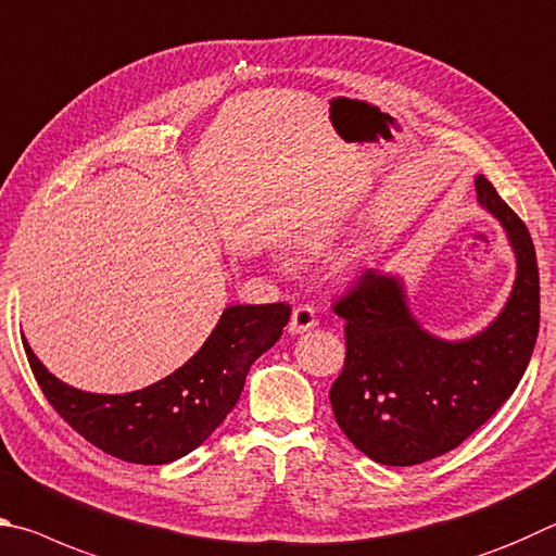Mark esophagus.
<instances>
[{
	"instance_id": "esophagus-1",
	"label": "esophagus",
	"mask_w": 556,
	"mask_h": 556,
	"mask_svg": "<svg viewBox=\"0 0 556 556\" xmlns=\"http://www.w3.org/2000/svg\"><path fill=\"white\" fill-rule=\"evenodd\" d=\"M317 327V315L315 309L309 305H300L293 309V317H290V334H303V332H309V329Z\"/></svg>"
}]
</instances>
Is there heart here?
I'll list each match as a JSON object with an SVG mask.
<instances>
[{
	"mask_svg": "<svg viewBox=\"0 0 556 556\" xmlns=\"http://www.w3.org/2000/svg\"><path fill=\"white\" fill-rule=\"evenodd\" d=\"M315 247H317V243H315Z\"/></svg>",
	"mask_w": 556,
	"mask_h": 556,
	"instance_id": "heart-1",
	"label": "heart"
}]
</instances>
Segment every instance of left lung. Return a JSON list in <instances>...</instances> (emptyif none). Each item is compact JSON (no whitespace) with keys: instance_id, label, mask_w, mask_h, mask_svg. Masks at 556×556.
<instances>
[{"instance_id":"1","label":"left lung","mask_w":556,"mask_h":556,"mask_svg":"<svg viewBox=\"0 0 556 556\" xmlns=\"http://www.w3.org/2000/svg\"><path fill=\"white\" fill-rule=\"evenodd\" d=\"M476 198L501 222L518 263L508 303L479 334H430L410 313L403 280L376 268L334 305L346 319V358L329 403L342 432L378 464L413 466L452 452L508 401L530 364L540 332L530 231L483 175Z\"/></svg>"}]
</instances>
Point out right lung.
Here are the masks:
<instances>
[{
  "mask_svg": "<svg viewBox=\"0 0 556 556\" xmlns=\"http://www.w3.org/2000/svg\"><path fill=\"white\" fill-rule=\"evenodd\" d=\"M290 319L286 303L231 305L200 352L178 371L124 395L87 393L26 358L55 413L102 452L131 464H170L207 440L237 405L251 364L268 352Z\"/></svg>",
  "mask_w": 556,
  "mask_h": 556,
  "instance_id": "add662e5",
  "label": "right lung"
}]
</instances>
